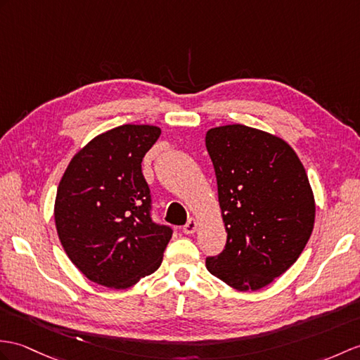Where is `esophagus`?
<instances>
[{
    "instance_id": "1",
    "label": "esophagus",
    "mask_w": 360,
    "mask_h": 360,
    "mask_svg": "<svg viewBox=\"0 0 360 360\" xmlns=\"http://www.w3.org/2000/svg\"><path fill=\"white\" fill-rule=\"evenodd\" d=\"M196 229H198V221L195 218H191V219L187 221L186 225H184L182 231L186 233V235H193V233L196 231Z\"/></svg>"
}]
</instances>
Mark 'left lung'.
Returning <instances> with one entry per match:
<instances>
[{"mask_svg": "<svg viewBox=\"0 0 360 360\" xmlns=\"http://www.w3.org/2000/svg\"><path fill=\"white\" fill-rule=\"evenodd\" d=\"M227 244L207 270L247 291L269 285L304 252L314 198L302 162L285 141L242 124L207 131Z\"/></svg>", "mask_w": 360, "mask_h": 360, "instance_id": "left-lung-1", "label": "left lung"}]
</instances>
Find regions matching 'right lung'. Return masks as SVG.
<instances>
[{
    "instance_id": "1",
    "label": "right lung",
    "mask_w": 360,
    "mask_h": 360,
    "mask_svg": "<svg viewBox=\"0 0 360 360\" xmlns=\"http://www.w3.org/2000/svg\"><path fill=\"white\" fill-rule=\"evenodd\" d=\"M161 135L125 124L98 135L73 156L55 200V224L75 266L91 282L129 288L155 273L173 230L152 218L141 162Z\"/></svg>"
}]
</instances>
